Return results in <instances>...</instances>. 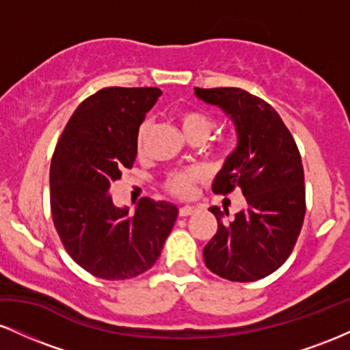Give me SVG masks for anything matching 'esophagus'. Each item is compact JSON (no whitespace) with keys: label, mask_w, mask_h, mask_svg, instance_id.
Masks as SVG:
<instances>
[{"label":"esophagus","mask_w":350,"mask_h":350,"mask_svg":"<svg viewBox=\"0 0 350 350\" xmlns=\"http://www.w3.org/2000/svg\"><path fill=\"white\" fill-rule=\"evenodd\" d=\"M196 211H198V208H196V207H192V206H184V207L179 208V215H180V217H187V215L194 214Z\"/></svg>","instance_id":"34e87169"}]
</instances>
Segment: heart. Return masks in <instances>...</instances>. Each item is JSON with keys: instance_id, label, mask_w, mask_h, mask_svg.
Returning a JSON list of instances; mask_svg holds the SVG:
<instances>
[{"instance_id": "obj_1", "label": "heart", "mask_w": 350, "mask_h": 350, "mask_svg": "<svg viewBox=\"0 0 350 350\" xmlns=\"http://www.w3.org/2000/svg\"><path fill=\"white\" fill-rule=\"evenodd\" d=\"M178 122L180 130L189 139H200L202 142L214 128V116L207 113L202 108H183L178 111ZM148 122L139 124L136 131V151L142 152L146 138ZM204 179V171L198 166L180 167V170L170 171L163 180V189L167 194L174 196L178 199H189L194 196L196 187Z\"/></svg>"}]
</instances>
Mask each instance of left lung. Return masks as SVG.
I'll return each instance as SVG.
<instances>
[{
	"label": "left lung",
	"instance_id": "obj_1",
	"mask_svg": "<svg viewBox=\"0 0 350 350\" xmlns=\"http://www.w3.org/2000/svg\"><path fill=\"white\" fill-rule=\"evenodd\" d=\"M196 95L224 108L239 131V144L212 191L228 196L240 189L247 200V208L230 220H224L228 211L211 207L217 232L204 247V262L220 278L262 280L286 262L303 227L306 189L299 150L263 98L237 87H196Z\"/></svg>",
	"mask_w": 350,
	"mask_h": 350
}]
</instances>
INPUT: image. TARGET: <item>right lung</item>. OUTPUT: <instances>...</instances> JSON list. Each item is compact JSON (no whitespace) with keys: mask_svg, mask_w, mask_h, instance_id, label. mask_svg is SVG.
<instances>
[{"mask_svg":"<svg viewBox=\"0 0 350 350\" xmlns=\"http://www.w3.org/2000/svg\"><path fill=\"white\" fill-rule=\"evenodd\" d=\"M161 90L107 87L83 100L55 144L51 214L75 263L102 280L150 270L178 217V207L143 198L135 212L116 208L108 189L133 167L136 131Z\"/></svg>","mask_w":350,"mask_h":350,"instance_id":"add662e5","label":"right lung"}]
</instances>
